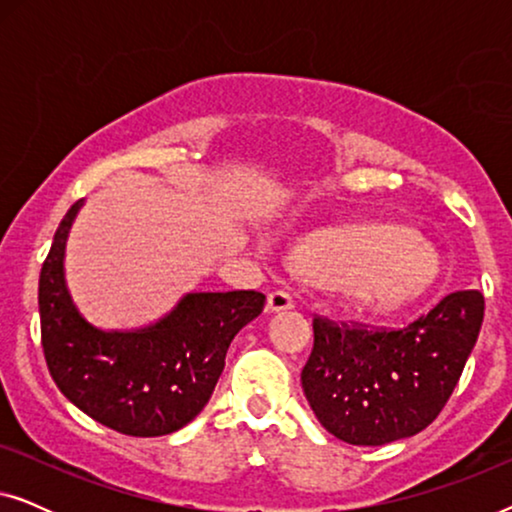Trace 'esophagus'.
<instances>
[{"label": "esophagus", "instance_id": "1", "mask_svg": "<svg viewBox=\"0 0 512 512\" xmlns=\"http://www.w3.org/2000/svg\"><path fill=\"white\" fill-rule=\"evenodd\" d=\"M291 307H296V300L289 291H272L268 296V312H282V310H291Z\"/></svg>", "mask_w": 512, "mask_h": 512}]
</instances>
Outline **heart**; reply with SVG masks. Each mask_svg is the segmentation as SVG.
Wrapping results in <instances>:
<instances>
[{"mask_svg": "<svg viewBox=\"0 0 512 512\" xmlns=\"http://www.w3.org/2000/svg\"><path fill=\"white\" fill-rule=\"evenodd\" d=\"M310 275L345 284L356 303L396 307L422 293L438 272L433 251L410 228L366 223L312 233L298 249Z\"/></svg>", "mask_w": 512, "mask_h": 512, "instance_id": "obj_1", "label": "heart"}]
</instances>
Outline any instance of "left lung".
<instances>
[{
  "mask_svg": "<svg viewBox=\"0 0 512 512\" xmlns=\"http://www.w3.org/2000/svg\"><path fill=\"white\" fill-rule=\"evenodd\" d=\"M485 298L447 293L398 328L314 314V345L300 382L321 426L349 445L415 436L445 408L478 340Z\"/></svg>",
  "mask_w": 512,
  "mask_h": 512,
  "instance_id": "left-lung-1",
  "label": "left lung"
}]
</instances>
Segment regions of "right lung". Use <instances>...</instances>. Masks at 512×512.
<instances>
[{
  "instance_id": "1",
  "label": "right lung",
  "mask_w": 512,
  "mask_h": 512,
  "mask_svg": "<svg viewBox=\"0 0 512 512\" xmlns=\"http://www.w3.org/2000/svg\"><path fill=\"white\" fill-rule=\"evenodd\" d=\"M81 202L55 230L39 275L41 347L58 389L76 408L125 436L179 431L219 382L230 342L265 307L258 291L188 293L156 326L107 333L69 298L65 244Z\"/></svg>"
}]
</instances>
